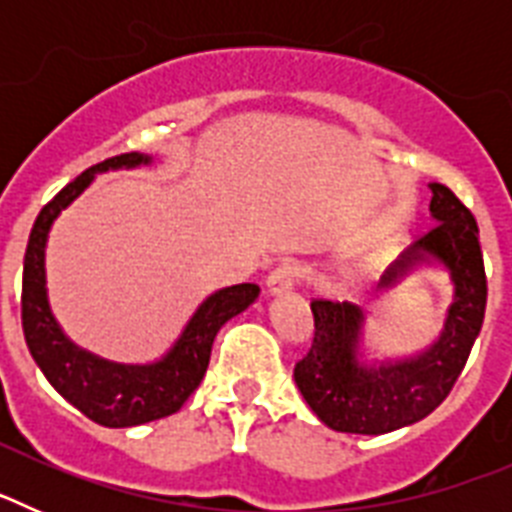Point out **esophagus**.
Here are the masks:
<instances>
[{"mask_svg":"<svg viewBox=\"0 0 512 512\" xmlns=\"http://www.w3.org/2000/svg\"><path fill=\"white\" fill-rule=\"evenodd\" d=\"M297 274H300V269H297L292 261H284V264H279L277 269H271V274L266 277V292H269V295H282V292H289V289L295 287Z\"/></svg>","mask_w":512,"mask_h":512,"instance_id":"esophagus-1","label":"esophagus"}]
</instances>
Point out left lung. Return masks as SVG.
I'll list each match as a JSON object with an SVG mask.
<instances>
[{"label":"left lung","instance_id":"8db88e82","mask_svg":"<svg viewBox=\"0 0 512 512\" xmlns=\"http://www.w3.org/2000/svg\"><path fill=\"white\" fill-rule=\"evenodd\" d=\"M428 189L436 225L402 253L384 274L382 287L431 261L449 269L454 305L433 346L410 359L361 364V307L351 302H310L315 333L310 351L295 364V382L312 413L333 431L382 436L431 415L449 397L482 330L487 277L477 220L449 187L433 182Z\"/></svg>","mask_w":512,"mask_h":512}]
</instances>
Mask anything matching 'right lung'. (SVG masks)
Returning <instances> with one entry per match:
<instances>
[{"instance_id":"add662e5","label":"right lung","mask_w":512,"mask_h":512,"mask_svg":"<svg viewBox=\"0 0 512 512\" xmlns=\"http://www.w3.org/2000/svg\"><path fill=\"white\" fill-rule=\"evenodd\" d=\"M140 164H151V158L135 151L120 153L66 184L40 210L30 230L25 269H22V330H25L27 348L35 364L63 400H69L89 420L107 428H128V425L151 423V420L174 415L200 387L207 364H210L217 330L259 297L256 284H233L210 295L202 302L200 310L194 312L182 338L174 343L169 354L156 364L146 366L99 359L89 351H81L63 336L45 295L48 230L58 212L69 207L92 184L94 174L122 169V166L133 169Z\"/></svg>"}]
</instances>
